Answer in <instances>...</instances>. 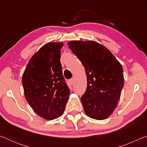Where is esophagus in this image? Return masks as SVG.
Masks as SVG:
<instances>
[{
	"label": "esophagus",
	"instance_id": "obj_1",
	"mask_svg": "<svg viewBox=\"0 0 147 147\" xmlns=\"http://www.w3.org/2000/svg\"><path fill=\"white\" fill-rule=\"evenodd\" d=\"M69 84H71V85L73 86V84H74V79H73V78L70 79V80H69Z\"/></svg>",
	"mask_w": 147,
	"mask_h": 147
}]
</instances>
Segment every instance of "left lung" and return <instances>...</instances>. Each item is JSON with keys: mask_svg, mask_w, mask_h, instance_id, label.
<instances>
[{"mask_svg": "<svg viewBox=\"0 0 147 147\" xmlns=\"http://www.w3.org/2000/svg\"><path fill=\"white\" fill-rule=\"evenodd\" d=\"M85 68L86 91L81 97L87 115L104 120L117 106L124 86L123 69L112 53L94 41H73L67 43Z\"/></svg>", "mask_w": 147, "mask_h": 147, "instance_id": "8db88e82", "label": "left lung"}]
</instances>
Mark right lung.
<instances>
[{
	"instance_id": "add662e5",
	"label": "right lung",
	"mask_w": 147,
	"mask_h": 147,
	"mask_svg": "<svg viewBox=\"0 0 147 147\" xmlns=\"http://www.w3.org/2000/svg\"><path fill=\"white\" fill-rule=\"evenodd\" d=\"M63 43L50 42L29 60L22 78L24 96L31 108L46 120L63 113L70 94L60 63Z\"/></svg>"
}]
</instances>
